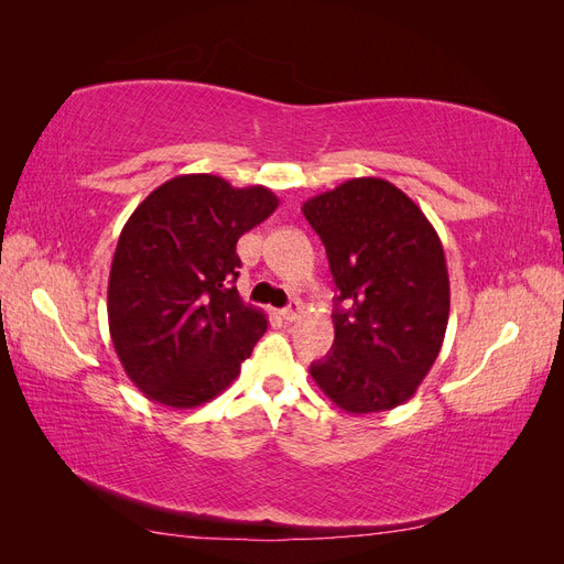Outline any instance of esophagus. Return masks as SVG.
<instances>
[{
  "label": "esophagus",
  "instance_id": "obj_1",
  "mask_svg": "<svg viewBox=\"0 0 564 564\" xmlns=\"http://www.w3.org/2000/svg\"><path fill=\"white\" fill-rule=\"evenodd\" d=\"M280 315H282V319H286V322H296V319L301 317V303H299V301H292V303L286 305V308L280 311Z\"/></svg>",
  "mask_w": 564,
  "mask_h": 564
}]
</instances>
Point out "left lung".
Returning <instances> with one entry per match:
<instances>
[{"label": "left lung", "instance_id": "1", "mask_svg": "<svg viewBox=\"0 0 564 564\" xmlns=\"http://www.w3.org/2000/svg\"><path fill=\"white\" fill-rule=\"evenodd\" d=\"M327 249L334 346L311 377L350 414L388 412L414 395L449 319V275L431 220L383 178H350L301 207Z\"/></svg>", "mask_w": 564, "mask_h": 564}]
</instances>
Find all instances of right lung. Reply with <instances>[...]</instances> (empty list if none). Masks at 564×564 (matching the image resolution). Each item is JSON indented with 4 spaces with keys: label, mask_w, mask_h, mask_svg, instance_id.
<instances>
[{
    "label": "right lung",
    "mask_w": 564,
    "mask_h": 564,
    "mask_svg": "<svg viewBox=\"0 0 564 564\" xmlns=\"http://www.w3.org/2000/svg\"><path fill=\"white\" fill-rule=\"evenodd\" d=\"M278 204L263 185L185 174L129 216L112 256L108 324L119 362L148 400L193 409L237 379L268 329L235 286L237 240Z\"/></svg>",
    "instance_id": "right-lung-1"
}]
</instances>
